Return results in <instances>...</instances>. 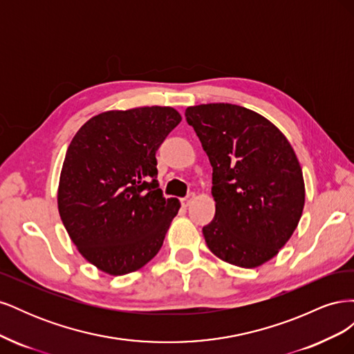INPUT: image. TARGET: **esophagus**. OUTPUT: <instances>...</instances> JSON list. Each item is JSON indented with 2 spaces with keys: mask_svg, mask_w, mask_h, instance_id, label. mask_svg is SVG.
<instances>
[{
  "mask_svg": "<svg viewBox=\"0 0 354 354\" xmlns=\"http://www.w3.org/2000/svg\"><path fill=\"white\" fill-rule=\"evenodd\" d=\"M195 199V194H189L186 198L181 199V205H183L185 208H187L190 205V202Z\"/></svg>",
  "mask_w": 354,
  "mask_h": 354,
  "instance_id": "34e87169",
  "label": "esophagus"
}]
</instances>
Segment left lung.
<instances>
[{"label":"left lung","mask_w":354,"mask_h":354,"mask_svg":"<svg viewBox=\"0 0 354 354\" xmlns=\"http://www.w3.org/2000/svg\"><path fill=\"white\" fill-rule=\"evenodd\" d=\"M212 167L216 216L202 229L209 251L254 269L272 260L301 218L306 187L291 143L267 118L230 103L190 106Z\"/></svg>","instance_id":"left-lung-1"}]
</instances>
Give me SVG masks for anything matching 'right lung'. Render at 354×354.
Listing matches in <instances>:
<instances>
[{
  "label": "right lung",
  "mask_w": 354,
  "mask_h": 354,
  "mask_svg": "<svg viewBox=\"0 0 354 354\" xmlns=\"http://www.w3.org/2000/svg\"><path fill=\"white\" fill-rule=\"evenodd\" d=\"M180 121L169 106L106 111L72 138L57 208L71 241L99 270L133 273L162 246L180 202L158 189L155 155Z\"/></svg>",
  "instance_id": "right-lung-1"
}]
</instances>
